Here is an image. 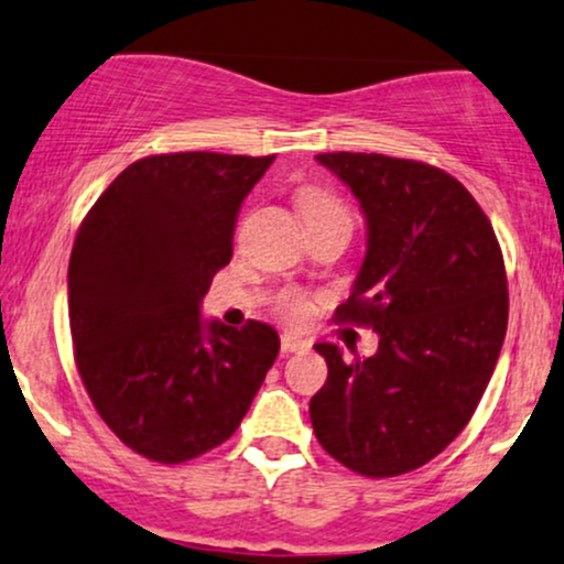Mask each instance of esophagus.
Returning a JSON list of instances; mask_svg holds the SVG:
<instances>
[{
    "instance_id": "34e87169",
    "label": "esophagus",
    "mask_w": 564,
    "mask_h": 564,
    "mask_svg": "<svg viewBox=\"0 0 564 564\" xmlns=\"http://www.w3.org/2000/svg\"><path fill=\"white\" fill-rule=\"evenodd\" d=\"M311 348V343L302 337H296V334H283L281 337V350L283 352H305Z\"/></svg>"
}]
</instances>
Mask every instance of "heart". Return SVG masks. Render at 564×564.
Listing matches in <instances>:
<instances>
[{
	"label": "heart",
	"mask_w": 564,
	"mask_h": 564,
	"mask_svg": "<svg viewBox=\"0 0 564 564\" xmlns=\"http://www.w3.org/2000/svg\"><path fill=\"white\" fill-rule=\"evenodd\" d=\"M300 212H302V216H305V221L318 219V216L348 214L345 212L343 203H339L332 192L315 189V187L300 192ZM278 311L286 315V318L302 321L307 313V302L302 300L300 294H281V300H278Z\"/></svg>",
	"instance_id": "1"
}]
</instances>
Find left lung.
I'll return each mask as SVG.
<instances>
[{
	"mask_svg": "<svg viewBox=\"0 0 564 564\" xmlns=\"http://www.w3.org/2000/svg\"><path fill=\"white\" fill-rule=\"evenodd\" d=\"M315 160L367 219V257L337 318L380 337L369 358L315 345L329 367L311 399L315 438L361 476L414 471L466 429L498 364L503 253L471 192L442 169L375 152Z\"/></svg>",
	"mask_w": 564,
	"mask_h": 564,
	"instance_id": "obj_1",
	"label": "left lung"
}]
</instances>
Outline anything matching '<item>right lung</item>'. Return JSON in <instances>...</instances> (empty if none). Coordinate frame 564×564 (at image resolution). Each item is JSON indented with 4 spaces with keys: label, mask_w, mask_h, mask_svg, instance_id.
<instances>
[{
    "label": "right lung",
    "mask_w": 564,
    "mask_h": 564,
    "mask_svg": "<svg viewBox=\"0 0 564 564\" xmlns=\"http://www.w3.org/2000/svg\"><path fill=\"white\" fill-rule=\"evenodd\" d=\"M272 160H135L74 238V361L104 423L150 460L184 463L227 442L281 348L262 321L230 329L200 315L212 278L232 257L240 203Z\"/></svg>",
    "instance_id": "right-lung-1"
}]
</instances>
